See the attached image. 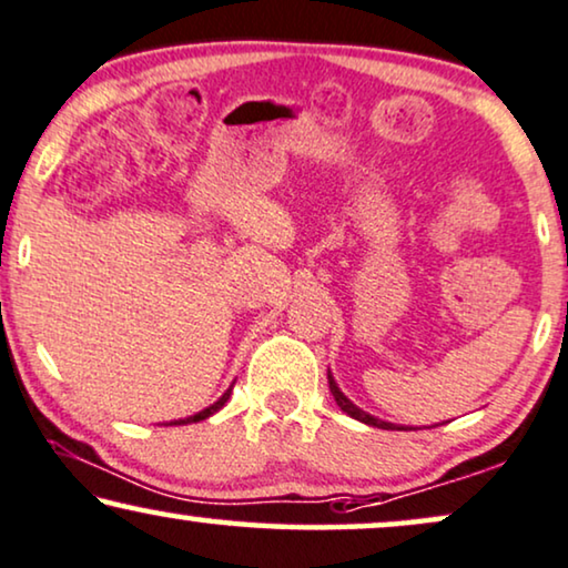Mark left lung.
I'll return each mask as SVG.
<instances>
[{
  "instance_id": "1",
  "label": "left lung",
  "mask_w": 568,
  "mask_h": 568,
  "mask_svg": "<svg viewBox=\"0 0 568 568\" xmlns=\"http://www.w3.org/2000/svg\"><path fill=\"white\" fill-rule=\"evenodd\" d=\"M327 379H329V392H332V397H335V403L339 405V410L343 413H347L351 415V418H355V420H361V423H366V426H376V428H387V430H395L397 426H392V423H387V420H379V418H374V415H368V413H363L361 407H355L351 399H347L343 392H339V387L335 384V379H332V374H327Z\"/></svg>"
}]
</instances>
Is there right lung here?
<instances>
[{"label":"right lung","mask_w":568,"mask_h":568,"mask_svg":"<svg viewBox=\"0 0 568 568\" xmlns=\"http://www.w3.org/2000/svg\"><path fill=\"white\" fill-rule=\"evenodd\" d=\"M231 389H233V387H231ZM231 389H229V392H225V395H223L221 399H217V403H215V405H210V407H205V410H202V413H196V415H189V418L173 420V423H171V426H186V423H196V420H205V418H210V415H213V413H217V410H221V407H223L225 403H229V397H231Z\"/></svg>","instance_id":"add662e5"}]
</instances>
